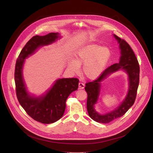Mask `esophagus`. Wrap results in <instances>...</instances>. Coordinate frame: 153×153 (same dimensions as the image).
<instances>
[{
	"label": "esophagus",
	"instance_id": "obj_1",
	"mask_svg": "<svg viewBox=\"0 0 153 153\" xmlns=\"http://www.w3.org/2000/svg\"><path fill=\"white\" fill-rule=\"evenodd\" d=\"M85 88V85L83 83H81L80 82L79 83V90H82Z\"/></svg>",
	"mask_w": 153,
	"mask_h": 153
}]
</instances>
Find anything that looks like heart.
Here are the masks:
<instances>
[{
  "instance_id": "b5f03b06",
  "label": "heart",
  "mask_w": 153,
  "mask_h": 153,
  "mask_svg": "<svg viewBox=\"0 0 153 153\" xmlns=\"http://www.w3.org/2000/svg\"><path fill=\"white\" fill-rule=\"evenodd\" d=\"M111 51L108 47L89 43L79 48L74 53V59L67 62L68 70L73 74H78L80 65H83V74L90 80L98 78L103 73L111 57Z\"/></svg>"
}]
</instances>
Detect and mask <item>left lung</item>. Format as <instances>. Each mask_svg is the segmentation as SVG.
I'll list each match as a JSON object with an SVG mask.
<instances>
[{"mask_svg":"<svg viewBox=\"0 0 153 153\" xmlns=\"http://www.w3.org/2000/svg\"><path fill=\"white\" fill-rule=\"evenodd\" d=\"M114 37L117 41L120 50V57L117 63L106 68L96 80L86 83L85 90L88 94L87 111L90 117L94 121L107 123L122 117L134 104L139 83V65L137 59L128 43L115 34ZM123 71L128 76V88L124 100L114 111L101 115L95 108L100 94L101 82L109 75L119 71Z\"/></svg>","mask_w":153,"mask_h":153,"instance_id":"obj_1","label":"left lung"}]
</instances>
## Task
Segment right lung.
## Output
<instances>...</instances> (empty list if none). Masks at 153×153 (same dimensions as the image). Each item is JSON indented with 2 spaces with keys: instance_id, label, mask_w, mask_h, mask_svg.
<instances>
[{
  "instance_id": "1",
  "label": "right lung",
  "mask_w": 153,
  "mask_h": 153,
  "mask_svg": "<svg viewBox=\"0 0 153 153\" xmlns=\"http://www.w3.org/2000/svg\"><path fill=\"white\" fill-rule=\"evenodd\" d=\"M60 38L58 33L33 37L22 50L15 67L16 95L20 105L31 118L45 124L54 123L62 117L66 108V100L71 93L77 90L79 80L76 78L57 79L45 93L36 96L27 90L23 77V68L25 59L34 54L39 48L52 44Z\"/></svg>"
}]
</instances>
